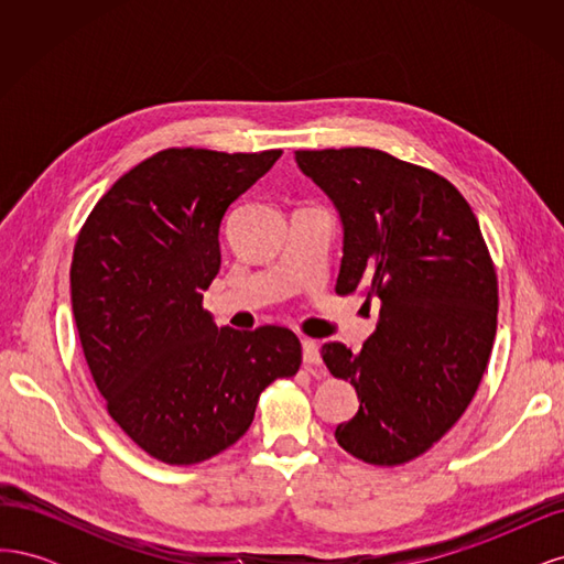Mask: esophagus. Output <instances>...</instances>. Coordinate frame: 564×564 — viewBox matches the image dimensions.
<instances>
[{
	"instance_id": "1",
	"label": "esophagus",
	"mask_w": 564,
	"mask_h": 564,
	"mask_svg": "<svg viewBox=\"0 0 564 564\" xmlns=\"http://www.w3.org/2000/svg\"><path fill=\"white\" fill-rule=\"evenodd\" d=\"M303 344V365L308 367V369H317L319 365H322V360H319V350H317V340H313V338H303L301 340Z\"/></svg>"
}]
</instances>
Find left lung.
<instances>
[{"label":"left lung","instance_id":"1","mask_svg":"<svg viewBox=\"0 0 564 564\" xmlns=\"http://www.w3.org/2000/svg\"><path fill=\"white\" fill-rule=\"evenodd\" d=\"M344 224L336 294L362 289L379 322L360 352L324 344L360 409L336 442L371 466H402L464 416L497 334L499 286L480 224L440 174L373 148L296 150Z\"/></svg>","mask_w":564,"mask_h":564}]
</instances>
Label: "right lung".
Segmentation results:
<instances>
[{
  "instance_id": "obj_1",
  "label": "right lung",
  "mask_w": 564,
  "mask_h": 564,
  "mask_svg": "<svg viewBox=\"0 0 564 564\" xmlns=\"http://www.w3.org/2000/svg\"><path fill=\"white\" fill-rule=\"evenodd\" d=\"M280 155L162 150L119 178L79 230L70 294L84 357L112 421L162 464H202L235 445L261 392L301 367L292 329H218L202 308L228 207Z\"/></svg>"
}]
</instances>
